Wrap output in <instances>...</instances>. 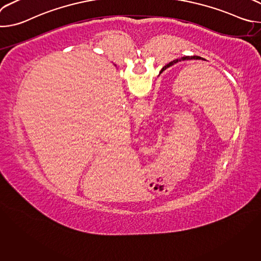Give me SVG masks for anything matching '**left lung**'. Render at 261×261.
Here are the masks:
<instances>
[{"label":"left lung","instance_id":"obj_1","mask_svg":"<svg viewBox=\"0 0 261 261\" xmlns=\"http://www.w3.org/2000/svg\"><path fill=\"white\" fill-rule=\"evenodd\" d=\"M185 60H204V59H202V58H200V57H197V56H192V57H182V58H180V59H176V60H174V61L170 62L168 65H166L165 67H163L161 71H163L164 69H166V68H168V67L172 66L173 64H175V63H177V62L185 61Z\"/></svg>","mask_w":261,"mask_h":261}]
</instances>
